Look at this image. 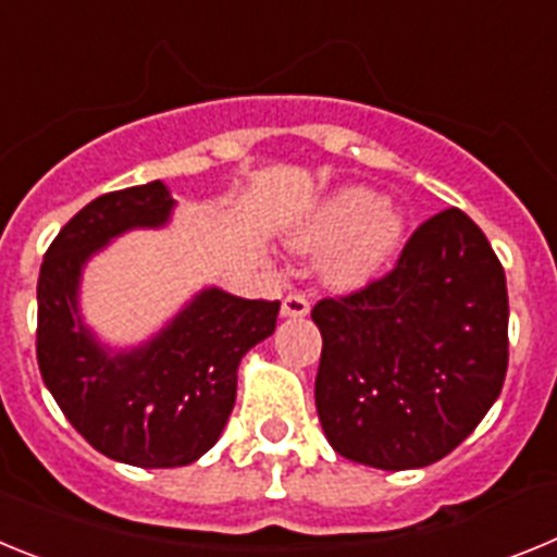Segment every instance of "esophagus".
<instances>
[{
    "label": "esophagus",
    "instance_id": "34e87169",
    "mask_svg": "<svg viewBox=\"0 0 557 557\" xmlns=\"http://www.w3.org/2000/svg\"><path fill=\"white\" fill-rule=\"evenodd\" d=\"M282 314L284 318H304V314H309V301L298 293L287 295L282 301Z\"/></svg>",
    "mask_w": 557,
    "mask_h": 557
}]
</instances>
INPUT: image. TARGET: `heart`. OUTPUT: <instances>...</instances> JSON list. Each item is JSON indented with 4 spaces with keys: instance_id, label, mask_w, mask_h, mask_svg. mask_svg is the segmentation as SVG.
I'll use <instances>...</instances> for the list:
<instances>
[{
    "instance_id": "1",
    "label": "heart",
    "mask_w": 557,
    "mask_h": 557,
    "mask_svg": "<svg viewBox=\"0 0 557 557\" xmlns=\"http://www.w3.org/2000/svg\"><path fill=\"white\" fill-rule=\"evenodd\" d=\"M407 220L376 191L348 186L323 200L293 234V248L326 250L323 278L337 289H357L373 282L401 245Z\"/></svg>"
}]
</instances>
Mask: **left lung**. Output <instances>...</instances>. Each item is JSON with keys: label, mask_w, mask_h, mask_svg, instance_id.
I'll list each match as a JSON object with an SVG mask.
<instances>
[{"label": "left lung", "mask_w": 557, "mask_h": 557, "mask_svg": "<svg viewBox=\"0 0 557 557\" xmlns=\"http://www.w3.org/2000/svg\"><path fill=\"white\" fill-rule=\"evenodd\" d=\"M314 405L334 451L385 471L441 460L476 430L508 373V284L480 225L446 209L396 268L314 304Z\"/></svg>", "instance_id": "8db88e82"}]
</instances>
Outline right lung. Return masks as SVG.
I'll list each match as a JSON object with an SVG mask.
<instances>
[{"mask_svg":"<svg viewBox=\"0 0 557 557\" xmlns=\"http://www.w3.org/2000/svg\"><path fill=\"white\" fill-rule=\"evenodd\" d=\"M175 200L161 181L83 206L44 253L36 354L44 385L88 444L141 469L189 466L218 444L236 398V368L275 332L278 301L209 287L145 346L108 351L77 309L83 264L113 236L161 228Z\"/></svg>","mask_w":557,"mask_h":557,"instance_id":"right-lung-1","label":"right lung"}]
</instances>
